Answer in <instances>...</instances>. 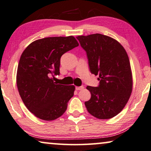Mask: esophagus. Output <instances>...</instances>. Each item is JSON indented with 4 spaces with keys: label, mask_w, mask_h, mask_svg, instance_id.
<instances>
[{
    "label": "esophagus",
    "mask_w": 151,
    "mask_h": 151,
    "mask_svg": "<svg viewBox=\"0 0 151 151\" xmlns=\"http://www.w3.org/2000/svg\"><path fill=\"white\" fill-rule=\"evenodd\" d=\"M84 88V86H76V89L77 91H80V90H82V89Z\"/></svg>",
    "instance_id": "34e87169"
}]
</instances>
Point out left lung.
Here are the masks:
<instances>
[{"label": "left lung", "mask_w": 151, "mask_h": 151, "mask_svg": "<svg viewBox=\"0 0 151 151\" xmlns=\"http://www.w3.org/2000/svg\"><path fill=\"white\" fill-rule=\"evenodd\" d=\"M76 38L86 52L91 73L99 76V86L86 87L91 97L85 102L86 108L97 119H111L121 112L132 91V74L127 54L116 40L104 35Z\"/></svg>", "instance_id": "8db88e82"}]
</instances>
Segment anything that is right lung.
<instances>
[{"mask_svg": "<svg viewBox=\"0 0 151 151\" xmlns=\"http://www.w3.org/2000/svg\"><path fill=\"white\" fill-rule=\"evenodd\" d=\"M79 45L73 36L38 39L22 54L17 71V86L24 104L39 119L52 121L62 116L73 96L74 86L58 84L60 58Z\"/></svg>", "mask_w": 151, "mask_h": 151, "instance_id": "1", "label": "right lung"}]
</instances>
